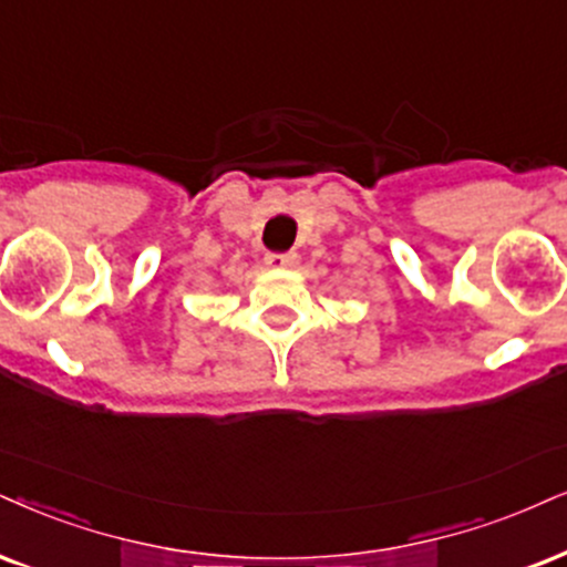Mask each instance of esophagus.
Wrapping results in <instances>:
<instances>
[{
    "label": "esophagus",
    "instance_id": "34e87169",
    "mask_svg": "<svg viewBox=\"0 0 567 567\" xmlns=\"http://www.w3.org/2000/svg\"><path fill=\"white\" fill-rule=\"evenodd\" d=\"M297 262L295 251H272V255L265 257V265L268 268H291Z\"/></svg>",
    "mask_w": 567,
    "mask_h": 567
}]
</instances>
